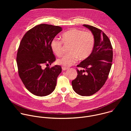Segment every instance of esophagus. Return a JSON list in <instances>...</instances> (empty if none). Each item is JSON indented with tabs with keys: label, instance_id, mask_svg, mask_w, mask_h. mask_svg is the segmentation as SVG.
Returning <instances> with one entry per match:
<instances>
[{
	"label": "esophagus",
	"instance_id": "obj_1",
	"mask_svg": "<svg viewBox=\"0 0 131 131\" xmlns=\"http://www.w3.org/2000/svg\"><path fill=\"white\" fill-rule=\"evenodd\" d=\"M62 70H67V69H68V67H62Z\"/></svg>",
	"mask_w": 131,
	"mask_h": 131
}]
</instances>
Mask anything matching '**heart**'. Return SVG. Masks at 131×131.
Wrapping results in <instances>:
<instances>
[{"instance_id":"1","label":"heart","mask_w":131,"mask_h":131,"mask_svg":"<svg viewBox=\"0 0 131 131\" xmlns=\"http://www.w3.org/2000/svg\"><path fill=\"white\" fill-rule=\"evenodd\" d=\"M64 43H70L69 53L63 55L57 60L58 64L68 67L80 61L87 59L91 55L94 45V37L92 32L78 28H71L62 35ZM55 37L51 41L50 46L53 53L57 56L62 54L63 43Z\"/></svg>"}]
</instances>
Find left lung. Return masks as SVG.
I'll return each mask as SVG.
<instances>
[{"instance_id":"left-lung-1","label":"left lung","mask_w":131,"mask_h":131,"mask_svg":"<svg viewBox=\"0 0 131 131\" xmlns=\"http://www.w3.org/2000/svg\"><path fill=\"white\" fill-rule=\"evenodd\" d=\"M94 37V45L90 57L77 66V77L71 82L73 90L81 96H90L99 91L105 83L111 67L113 51L110 41L101 29L84 24Z\"/></svg>"}]
</instances>
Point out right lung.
<instances>
[{"instance_id":"obj_1","label":"right lung","mask_w":131,"mask_h":131,"mask_svg":"<svg viewBox=\"0 0 131 131\" xmlns=\"http://www.w3.org/2000/svg\"><path fill=\"white\" fill-rule=\"evenodd\" d=\"M62 30L60 26L41 24L27 31L21 41L16 57L18 73L25 88L35 95H48L57 85L62 67H49L56 60L50 43Z\"/></svg>"}]
</instances>
